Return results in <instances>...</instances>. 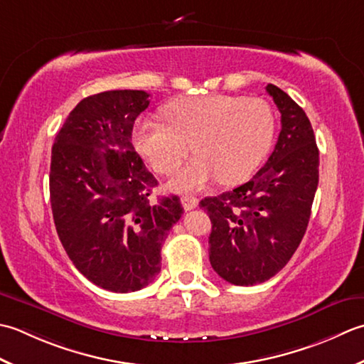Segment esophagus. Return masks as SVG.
Listing matches in <instances>:
<instances>
[{
	"label": "esophagus",
	"mask_w": 364,
	"mask_h": 364,
	"mask_svg": "<svg viewBox=\"0 0 364 364\" xmlns=\"http://www.w3.org/2000/svg\"><path fill=\"white\" fill-rule=\"evenodd\" d=\"M198 204H199V199L196 196H193V195L182 196V205H183L185 210L195 209V207H198Z\"/></svg>",
	"instance_id": "1"
}]
</instances>
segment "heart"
<instances>
[{
    "label": "heart",
    "mask_w": 364,
    "mask_h": 364,
    "mask_svg": "<svg viewBox=\"0 0 364 364\" xmlns=\"http://www.w3.org/2000/svg\"><path fill=\"white\" fill-rule=\"evenodd\" d=\"M166 124L139 117L132 144L160 174H173L195 149L199 155L177 173L174 190H199L218 177L234 185L248 179L269 152L275 116L261 97L209 94L183 97L161 109Z\"/></svg>",
    "instance_id": "1"
}]
</instances>
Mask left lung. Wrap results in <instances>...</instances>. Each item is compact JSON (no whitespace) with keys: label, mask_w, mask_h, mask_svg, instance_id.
<instances>
[{"label":"left lung","mask_w":364,"mask_h":364,"mask_svg":"<svg viewBox=\"0 0 364 364\" xmlns=\"http://www.w3.org/2000/svg\"><path fill=\"white\" fill-rule=\"evenodd\" d=\"M281 113L275 149L253 179L199 205L212 221L209 259L235 286L275 277L306 232L318 183V149L305 111L275 85H267Z\"/></svg>","instance_id":"1"}]
</instances>
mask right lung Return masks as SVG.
Listing matches in <instances>:
<instances>
[{"label":"right lung","mask_w":364,"mask_h":364,"mask_svg":"<svg viewBox=\"0 0 364 364\" xmlns=\"http://www.w3.org/2000/svg\"><path fill=\"white\" fill-rule=\"evenodd\" d=\"M149 107L144 91L81 100L55 138L50 201L56 232L80 273L111 292H135L160 272V251L182 217L177 196L151 199L159 182L132 144Z\"/></svg>","instance_id":"obj_1"}]
</instances>
